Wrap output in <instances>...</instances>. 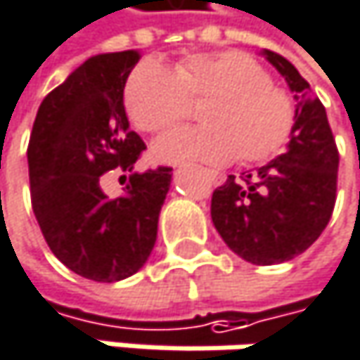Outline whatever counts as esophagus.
<instances>
[{"mask_svg": "<svg viewBox=\"0 0 360 360\" xmlns=\"http://www.w3.org/2000/svg\"><path fill=\"white\" fill-rule=\"evenodd\" d=\"M207 174H209V179H211V184H213V186H221V184L226 181V174H221V172H217V170H207Z\"/></svg>", "mask_w": 360, "mask_h": 360, "instance_id": "1", "label": "esophagus"}]
</instances>
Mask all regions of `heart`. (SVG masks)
Segmentation results:
<instances>
[{"label":"heart","mask_w":360,"mask_h":360,"mask_svg":"<svg viewBox=\"0 0 360 360\" xmlns=\"http://www.w3.org/2000/svg\"><path fill=\"white\" fill-rule=\"evenodd\" d=\"M188 101L202 126L172 130L153 143L162 162L259 164L289 141L295 107L291 96L270 82V73L247 52L219 50L192 54L170 71L158 60L139 63L124 88L130 122L143 132H162L188 115Z\"/></svg>","instance_id":"b5f03b06"}]
</instances>
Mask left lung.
I'll return each instance as SVG.
<instances>
[{
	"mask_svg": "<svg viewBox=\"0 0 360 360\" xmlns=\"http://www.w3.org/2000/svg\"><path fill=\"white\" fill-rule=\"evenodd\" d=\"M295 98L287 151L255 172L234 174L213 192L211 217L245 262L272 266L302 255L327 228L338 190V147L323 103L281 54L262 52Z\"/></svg>",
	"mask_w": 360,
	"mask_h": 360,
	"instance_id": "obj_1",
	"label": "left lung"
}]
</instances>
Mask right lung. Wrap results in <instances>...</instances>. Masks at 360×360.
<instances>
[{
    "mask_svg": "<svg viewBox=\"0 0 360 360\" xmlns=\"http://www.w3.org/2000/svg\"><path fill=\"white\" fill-rule=\"evenodd\" d=\"M136 50L88 58L39 105L27 160L31 205L50 251L75 274L115 283L139 272L158 236L170 170L136 172L145 149L130 130L124 86ZM130 172L127 192L109 199L105 172Z\"/></svg>",
    "mask_w": 360,
    "mask_h": 360,
    "instance_id": "right-lung-1",
    "label": "right lung"
}]
</instances>
